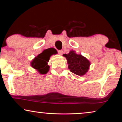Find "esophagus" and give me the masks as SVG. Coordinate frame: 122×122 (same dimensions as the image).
<instances>
[{
  "instance_id": "34e87169",
  "label": "esophagus",
  "mask_w": 122,
  "mask_h": 122,
  "mask_svg": "<svg viewBox=\"0 0 122 122\" xmlns=\"http://www.w3.org/2000/svg\"><path fill=\"white\" fill-rule=\"evenodd\" d=\"M63 51H61V50H60V51H58V53H59V54H60V55H62L63 54Z\"/></svg>"
}]
</instances>
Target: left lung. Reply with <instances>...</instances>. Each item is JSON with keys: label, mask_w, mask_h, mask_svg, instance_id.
Instances as JSON below:
<instances>
[{"label": "left lung", "mask_w": 122, "mask_h": 122, "mask_svg": "<svg viewBox=\"0 0 122 122\" xmlns=\"http://www.w3.org/2000/svg\"><path fill=\"white\" fill-rule=\"evenodd\" d=\"M63 56L67 60L70 71L74 74L82 76L86 74L89 70L91 63L81 54H77L75 51H71L68 54H64Z\"/></svg>", "instance_id": "8db88e82"}]
</instances>
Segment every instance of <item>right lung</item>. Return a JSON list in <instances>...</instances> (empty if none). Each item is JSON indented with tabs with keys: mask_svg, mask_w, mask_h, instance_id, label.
I'll list each match as a JSON object with an SVG mask.
<instances>
[{
	"mask_svg": "<svg viewBox=\"0 0 122 122\" xmlns=\"http://www.w3.org/2000/svg\"><path fill=\"white\" fill-rule=\"evenodd\" d=\"M51 50L48 49L44 50L31 62V66L37 70L40 74H45L49 71V66L48 65V62L51 56Z\"/></svg>",
	"mask_w": 122,
	"mask_h": 122,
	"instance_id": "1",
	"label": "right lung"
}]
</instances>
